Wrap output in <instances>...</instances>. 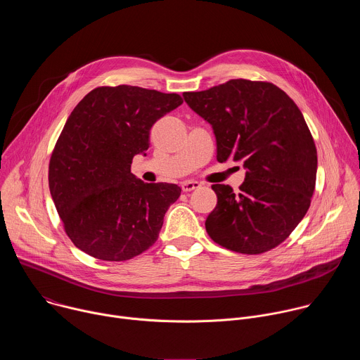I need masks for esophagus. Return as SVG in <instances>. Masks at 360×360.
<instances>
[{
    "mask_svg": "<svg viewBox=\"0 0 360 360\" xmlns=\"http://www.w3.org/2000/svg\"><path fill=\"white\" fill-rule=\"evenodd\" d=\"M199 186H200V184L196 182V181H185V182H182V185H181V188H182L184 192H191V191H193V189H198Z\"/></svg>",
    "mask_w": 360,
    "mask_h": 360,
    "instance_id": "obj_1",
    "label": "esophagus"
}]
</instances>
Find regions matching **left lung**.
I'll list each match as a JSON object with an SVG mask.
<instances>
[{
  "instance_id": "obj_1",
  "label": "left lung",
  "mask_w": 360,
  "mask_h": 360,
  "mask_svg": "<svg viewBox=\"0 0 360 360\" xmlns=\"http://www.w3.org/2000/svg\"><path fill=\"white\" fill-rule=\"evenodd\" d=\"M184 98L212 125L218 162L246 169L238 193L212 185L218 203L205 222L208 235L246 255L276 248L306 215L316 184V146L300 110L265 81L231 79Z\"/></svg>"
}]
</instances>
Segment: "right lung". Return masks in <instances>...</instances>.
Listing matches in <instances>:
<instances>
[{"label":"right lung","instance_id":"add662e5","mask_svg":"<svg viewBox=\"0 0 360 360\" xmlns=\"http://www.w3.org/2000/svg\"><path fill=\"white\" fill-rule=\"evenodd\" d=\"M178 94L98 86L68 117L51 153L49 192L72 243L92 258L132 259L157 242L175 184H145L131 172L149 148V131L182 104Z\"/></svg>","mask_w":360,"mask_h":360}]
</instances>
